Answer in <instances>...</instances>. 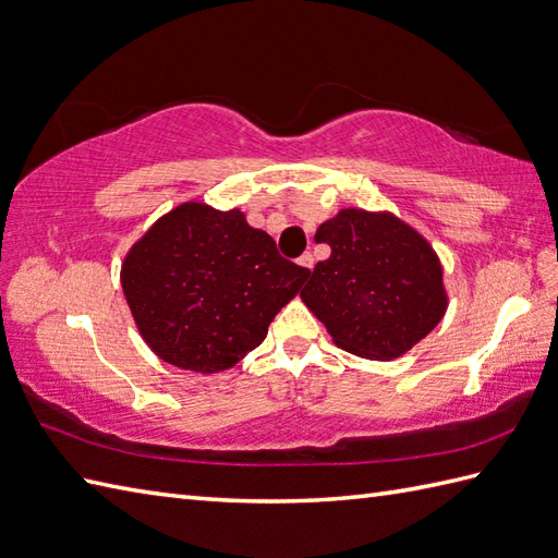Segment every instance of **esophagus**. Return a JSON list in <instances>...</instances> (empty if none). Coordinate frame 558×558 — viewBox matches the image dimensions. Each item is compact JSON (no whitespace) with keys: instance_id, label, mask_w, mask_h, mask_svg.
<instances>
[{"instance_id":"34e87169","label":"esophagus","mask_w":558,"mask_h":558,"mask_svg":"<svg viewBox=\"0 0 558 558\" xmlns=\"http://www.w3.org/2000/svg\"><path fill=\"white\" fill-rule=\"evenodd\" d=\"M314 264H316V262H314V254H308V252H306V254H302V256H300V266H302V268H306V270H314Z\"/></svg>"}]
</instances>
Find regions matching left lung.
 Returning <instances> with one entry per match:
<instances>
[{
	"label": "left lung",
	"mask_w": 558,
	"mask_h": 558,
	"mask_svg": "<svg viewBox=\"0 0 558 558\" xmlns=\"http://www.w3.org/2000/svg\"><path fill=\"white\" fill-rule=\"evenodd\" d=\"M314 240L330 256L306 276L300 296L344 352L392 361L442 320L449 296L439 256L395 214L342 209Z\"/></svg>",
	"instance_id": "obj_1"
}]
</instances>
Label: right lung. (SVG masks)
<instances>
[{"mask_svg": "<svg viewBox=\"0 0 558 558\" xmlns=\"http://www.w3.org/2000/svg\"><path fill=\"white\" fill-rule=\"evenodd\" d=\"M308 270L240 209L183 202L151 223L121 264V288L154 354L192 373L228 371L264 342Z\"/></svg>", "mask_w": 558, "mask_h": 558, "instance_id": "obj_1", "label": "right lung"}]
</instances>
